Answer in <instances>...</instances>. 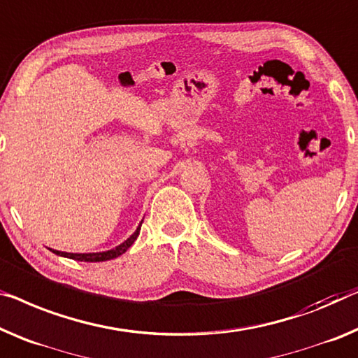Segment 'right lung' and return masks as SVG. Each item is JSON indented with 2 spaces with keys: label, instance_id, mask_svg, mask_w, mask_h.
Segmentation results:
<instances>
[{
  "label": "right lung",
  "instance_id": "right-lung-1",
  "mask_svg": "<svg viewBox=\"0 0 358 358\" xmlns=\"http://www.w3.org/2000/svg\"><path fill=\"white\" fill-rule=\"evenodd\" d=\"M143 223V222H141ZM141 223L138 225L136 231L131 234L130 238L124 241L119 246L110 249V250H104V252H88V254H73V252H61V250H55L51 249L52 252L56 255H61V257H67V259H73V260H80V262H104V260H110V259H115L122 255L124 252H127V249L131 246L133 243H135V239L138 238V234H140L141 230Z\"/></svg>",
  "mask_w": 358,
  "mask_h": 358
}]
</instances>
